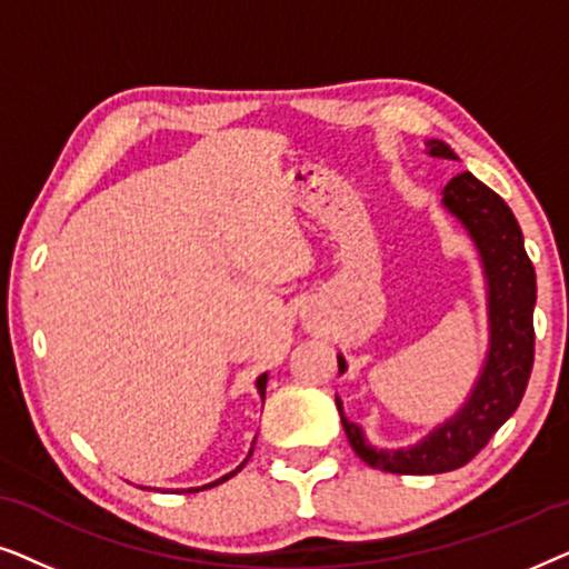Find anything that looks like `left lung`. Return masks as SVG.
Wrapping results in <instances>:
<instances>
[{"label":"left lung","instance_id":"1","mask_svg":"<svg viewBox=\"0 0 569 569\" xmlns=\"http://www.w3.org/2000/svg\"><path fill=\"white\" fill-rule=\"evenodd\" d=\"M427 154L458 160L440 139H427ZM442 207L469 230L487 277L489 349L469 399L453 417L411 448L380 450L349 422L337 399L349 446L372 469L388 473H442L461 469L487 446L523 399L533 368L536 271L523 248V232L510 207L469 170L450 178ZM339 372L347 370L337 355Z\"/></svg>","mask_w":569,"mask_h":569}]
</instances>
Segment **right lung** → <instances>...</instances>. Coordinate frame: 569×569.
Masks as SVG:
<instances>
[{
  "label": "right lung",
  "mask_w": 569,
  "mask_h": 569,
  "mask_svg": "<svg viewBox=\"0 0 569 569\" xmlns=\"http://www.w3.org/2000/svg\"><path fill=\"white\" fill-rule=\"evenodd\" d=\"M267 372H263V376H259V380H256V388H259V393H261V399H263V393H267ZM251 453H253V448H251ZM251 453H248V458H251ZM248 458H246V461L243 463H240L238 466V469L236 471H230L228 473V477H222V479H217V481H212V485H207V487H201V489H209V487H214V485H222V481H228L230 477H236V473L240 471V469H243V466L248 463ZM189 492H199V487L197 489H189Z\"/></svg>",
  "instance_id": "obj_1"
}]
</instances>
